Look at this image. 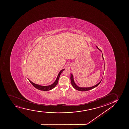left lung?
<instances>
[{"label":"left lung","instance_id":"left-lung-1","mask_svg":"<svg viewBox=\"0 0 129 129\" xmlns=\"http://www.w3.org/2000/svg\"><path fill=\"white\" fill-rule=\"evenodd\" d=\"M96 47L97 48V49H99V50L101 52H102L101 50H100L97 46H96ZM102 58H103V59H104L103 54H102ZM104 70H105V64H104ZM102 80L100 81V82H99V83H98L97 84H96V85H95V86H92V87H79L78 86H77V85L75 83H74V78H73V76L72 74H71V83L72 86L74 88V89H76V90L80 91H85L89 90H90V89H93L94 88L96 87V86H97L102 81Z\"/></svg>","mask_w":129,"mask_h":129}]
</instances>
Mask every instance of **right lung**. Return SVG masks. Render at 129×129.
<instances>
[{
	"label": "right lung",
	"instance_id": "1",
	"mask_svg": "<svg viewBox=\"0 0 129 129\" xmlns=\"http://www.w3.org/2000/svg\"><path fill=\"white\" fill-rule=\"evenodd\" d=\"M64 69H63V70H61V71H60V72L59 73V74H58V77H57L56 80L54 82V83H52V84L49 85L48 86H40V85H39L36 84H35L34 83L32 82L30 80H29L30 83H31L32 85H33L34 87L39 89L40 90L43 91H49L50 90L52 89H53L55 87V86H56L57 84H58V79H59V77L60 76L62 72V71H63Z\"/></svg>",
	"mask_w": 129,
	"mask_h": 129
}]
</instances>
